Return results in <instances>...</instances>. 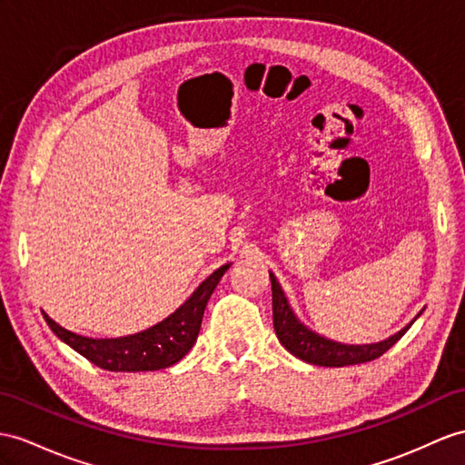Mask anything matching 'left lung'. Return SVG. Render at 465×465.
Returning a JSON list of instances; mask_svg holds the SVG:
<instances>
[{
	"label": "left lung",
	"instance_id": "left-lung-1",
	"mask_svg": "<svg viewBox=\"0 0 465 465\" xmlns=\"http://www.w3.org/2000/svg\"><path fill=\"white\" fill-rule=\"evenodd\" d=\"M270 282H272V315H274V331L280 339V343L284 345L293 357H298L305 363L320 365V367H347V365H359L367 363L381 357L384 351H389L399 339L409 331V327L420 318V313L416 318L404 325L401 331L394 335L382 339L379 343H365V345H349V343H339L333 339H327L320 333L312 331L308 325H303L298 315L293 313L292 305L286 298L284 290H282L280 282L276 276L270 272Z\"/></svg>",
	"mask_w": 465,
	"mask_h": 465
}]
</instances>
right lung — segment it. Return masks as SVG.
Instances as JSON below:
<instances>
[{
  "instance_id": "add662e5",
  "label": "right lung",
  "mask_w": 465,
  "mask_h": 465,
  "mask_svg": "<svg viewBox=\"0 0 465 465\" xmlns=\"http://www.w3.org/2000/svg\"><path fill=\"white\" fill-rule=\"evenodd\" d=\"M229 268L231 262L214 270L172 315L134 335L93 339L64 330L45 312L43 318L61 341L73 347L76 353H81L100 369L116 372L165 369L183 359L189 349L195 345L207 302Z\"/></svg>"
}]
</instances>
